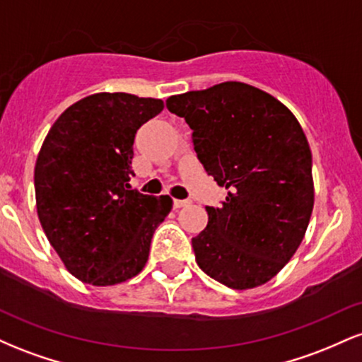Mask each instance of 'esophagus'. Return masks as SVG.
<instances>
[{
	"instance_id": "34e87169",
	"label": "esophagus",
	"mask_w": 362,
	"mask_h": 362,
	"mask_svg": "<svg viewBox=\"0 0 362 362\" xmlns=\"http://www.w3.org/2000/svg\"><path fill=\"white\" fill-rule=\"evenodd\" d=\"M189 204H190V201H185V199H173V206L175 207H185Z\"/></svg>"
}]
</instances>
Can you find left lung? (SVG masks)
<instances>
[{"label":"left lung","mask_w":362,"mask_h":362,"mask_svg":"<svg viewBox=\"0 0 362 362\" xmlns=\"http://www.w3.org/2000/svg\"><path fill=\"white\" fill-rule=\"evenodd\" d=\"M167 109L185 119L199 161L228 190L221 206L206 207L207 226L192 238L197 265L231 289L265 284L296 253L313 211L300 122L272 95L240 81L173 95Z\"/></svg>","instance_id":"1"}]
</instances>
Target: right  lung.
I'll return each instance as SVG.
<instances>
[{"label":"right lung","instance_id":"obj_1","mask_svg":"<svg viewBox=\"0 0 362 362\" xmlns=\"http://www.w3.org/2000/svg\"><path fill=\"white\" fill-rule=\"evenodd\" d=\"M160 98L95 93L57 117L37 156L39 221L76 279L114 286L138 276L172 199L131 190L138 129L163 110Z\"/></svg>","mask_w":362,"mask_h":362}]
</instances>
